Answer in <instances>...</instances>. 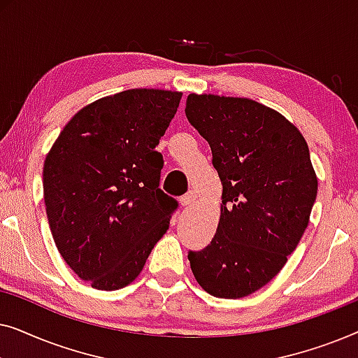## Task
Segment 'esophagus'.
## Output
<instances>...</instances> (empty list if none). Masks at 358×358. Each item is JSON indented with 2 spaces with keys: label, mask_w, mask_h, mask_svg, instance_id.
I'll use <instances>...</instances> for the list:
<instances>
[{
  "label": "esophagus",
  "mask_w": 358,
  "mask_h": 358,
  "mask_svg": "<svg viewBox=\"0 0 358 358\" xmlns=\"http://www.w3.org/2000/svg\"><path fill=\"white\" fill-rule=\"evenodd\" d=\"M195 202H197V194H195L194 190H190V192L180 197V205H184V207H190V205H194Z\"/></svg>",
  "instance_id": "esophagus-1"
}]
</instances>
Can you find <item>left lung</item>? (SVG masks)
Wrapping results in <instances>:
<instances>
[{
  "instance_id": "left-lung-1",
  "label": "left lung",
  "mask_w": 358,
  "mask_h": 358,
  "mask_svg": "<svg viewBox=\"0 0 358 358\" xmlns=\"http://www.w3.org/2000/svg\"><path fill=\"white\" fill-rule=\"evenodd\" d=\"M189 124L208 141L223 185L212 243L189 251L200 287L243 298L282 271L310 222L317 179L300 130L246 97L190 94Z\"/></svg>"
}]
</instances>
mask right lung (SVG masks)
I'll return each mask as SVG.
<instances>
[{"label": "right lung", "mask_w": 358, "mask_h": 358, "mask_svg": "<svg viewBox=\"0 0 358 358\" xmlns=\"http://www.w3.org/2000/svg\"><path fill=\"white\" fill-rule=\"evenodd\" d=\"M182 94L129 90L81 109L43 164V200L63 261L97 290L138 277L178 200L159 189L161 136Z\"/></svg>", "instance_id": "1"}]
</instances>
